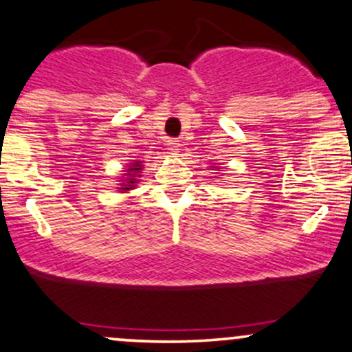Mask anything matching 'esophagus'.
<instances>
[{
    "label": "esophagus",
    "mask_w": 352,
    "mask_h": 352,
    "mask_svg": "<svg viewBox=\"0 0 352 352\" xmlns=\"http://www.w3.org/2000/svg\"><path fill=\"white\" fill-rule=\"evenodd\" d=\"M168 149L173 156H177L179 154V142L177 141H168Z\"/></svg>",
    "instance_id": "34e87169"
}]
</instances>
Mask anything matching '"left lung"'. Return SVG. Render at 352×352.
<instances>
[{"label": "left lung", "instance_id": "8db88e82", "mask_svg": "<svg viewBox=\"0 0 352 352\" xmlns=\"http://www.w3.org/2000/svg\"><path fill=\"white\" fill-rule=\"evenodd\" d=\"M211 168H214V166H211ZM214 169H217V171H220V168H214Z\"/></svg>", "mask_w": 352, "mask_h": 352}]
</instances>
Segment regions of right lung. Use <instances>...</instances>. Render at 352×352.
Instances as JSON below:
<instances>
[{"mask_svg": "<svg viewBox=\"0 0 352 352\" xmlns=\"http://www.w3.org/2000/svg\"><path fill=\"white\" fill-rule=\"evenodd\" d=\"M142 161H134L129 162V166L126 168V173H124L122 177L119 179V190L120 192H127L131 190H134L135 184H138V177H141L142 173Z\"/></svg>", "mask_w": 352, "mask_h": 352, "instance_id": "1", "label": "right lung"}]
</instances>
